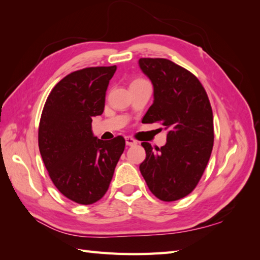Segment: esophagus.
Here are the masks:
<instances>
[{
    "instance_id": "esophagus-1",
    "label": "esophagus",
    "mask_w": 260,
    "mask_h": 260,
    "mask_svg": "<svg viewBox=\"0 0 260 260\" xmlns=\"http://www.w3.org/2000/svg\"><path fill=\"white\" fill-rule=\"evenodd\" d=\"M125 143H126V146H136L138 141L135 140L134 138H131V137H125Z\"/></svg>"
}]
</instances>
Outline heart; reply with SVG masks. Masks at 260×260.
Instances as JSON below:
<instances>
[{
  "label": "heart",
  "instance_id": "1",
  "mask_svg": "<svg viewBox=\"0 0 260 260\" xmlns=\"http://www.w3.org/2000/svg\"><path fill=\"white\" fill-rule=\"evenodd\" d=\"M139 83H148V81H146L145 79H136L131 82V84H139Z\"/></svg>",
  "mask_w": 260,
  "mask_h": 260
}]
</instances>
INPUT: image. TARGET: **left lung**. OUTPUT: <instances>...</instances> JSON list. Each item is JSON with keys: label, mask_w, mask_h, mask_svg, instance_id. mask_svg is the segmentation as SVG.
<instances>
[{"label": "left lung", "mask_w": 260, "mask_h": 260, "mask_svg": "<svg viewBox=\"0 0 260 260\" xmlns=\"http://www.w3.org/2000/svg\"><path fill=\"white\" fill-rule=\"evenodd\" d=\"M141 71L153 85V103L142 123L160 122L167 142L155 151L141 146L146 159L139 169L155 197L175 201L197 186L213 147V117L203 84L191 72L167 59L139 60Z\"/></svg>", "instance_id": "obj_1"}]
</instances>
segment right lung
Returning a JSON list of instances; mask_svg holds the SVG:
<instances>
[{
    "label": "right lung",
    "instance_id": "right-lung-1",
    "mask_svg": "<svg viewBox=\"0 0 260 260\" xmlns=\"http://www.w3.org/2000/svg\"><path fill=\"white\" fill-rule=\"evenodd\" d=\"M117 67L85 68L52 89L39 125V149L52 182L74 203L91 205L110 186L125 141L101 140L92 118L105 110L106 91Z\"/></svg>",
    "mask_w": 260,
    "mask_h": 260
}]
</instances>
